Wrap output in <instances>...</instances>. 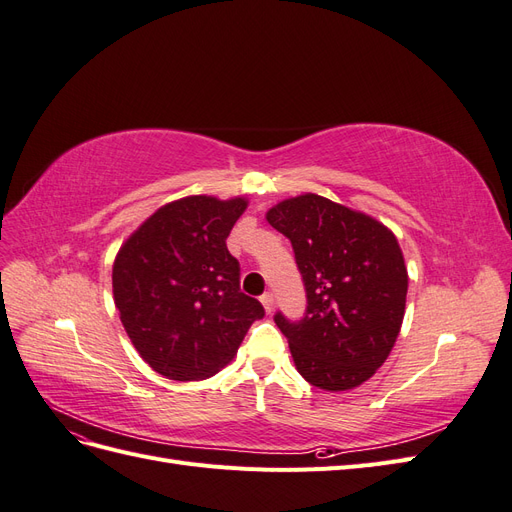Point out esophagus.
Returning a JSON list of instances; mask_svg holds the SVG:
<instances>
[{
    "label": "esophagus",
    "mask_w": 512,
    "mask_h": 512,
    "mask_svg": "<svg viewBox=\"0 0 512 512\" xmlns=\"http://www.w3.org/2000/svg\"><path fill=\"white\" fill-rule=\"evenodd\" d=\"M260 303H262V307H265V312L267 314H271L273 312V294L271 292H265L260 297Z\"/></svg>",
    "instance_id": "esophagus-1"
}]
</instances>
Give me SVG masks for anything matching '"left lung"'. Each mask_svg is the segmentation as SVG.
<instances>
[{
    "label": "left lung",
    "instance_id": "8db88e82",
    "mask_svg": "<svg viewBox=\"0 0 512 512\" xmlns=\"http://www.w3.org/2000/svg\"><path fill=\"white\" fill-rule=\"evenodd\" d=\"M267 222L292 243L307 290V314L275 324L299 374L322 391L367 382L397 342L406 314L408 269L389 226L305 192L273 205Z\"/></svg>",
    "mask_w": 512,
    "mask_h": 512
}]
</instances>
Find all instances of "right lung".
I'll list each match as a JSON object with an SVG mask.
<instances>
[{
  "label": "right lung",
  "mask_w": 512,
  "mask_h": 512,
  "mask_svg": "<svg viewBox=\"0 0 512 512\" xmlns=\"http://www.w3.org/2000/svg\"><path fill=\"white\" fill-rule=\"evenodd\" d=\"M247 205L245 196H185L153 211L119 247V320L141 359L168 380L218 374L252 322L265 316L239 290V262L226 247Z\"/></svg>",
  "instance_id": "1"
}]
</instances>
